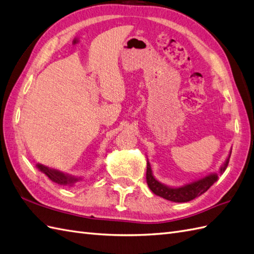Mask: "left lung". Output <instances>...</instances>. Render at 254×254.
I'll return each mask as SVG.
<instances>
[{
    "label": "left lung",
    "instance_id": "left-lung-1",
    "mask_svg": "<svg viewBox=\"0 0 254 254\" xmlns=\"http://www.w3.org/2000/svg\"><path fill=\"white\" fill-rule=\"evenodd\" d=\"M231 153L232 152H230L229 158H227L224 165L222 166V168H221L220 171L221 174L224 173L227 165H229ZM217 179H218L217 175L212 174L198 181H195V183L190 185H187L180 188H170L160 184L158 180L154 179V177L152 176L150 164L147 162L146 180H147V185L149 187V189H150L155 195H159V196L168 200L176 201V203H186V201H190L194 198L200 196L201 194L205 193L214 183H216Z\"/></svg>",
    "mask_w": 254,
    "mask_h": 254
}]
</instances>
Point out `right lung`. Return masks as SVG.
Wrapping results in <instances>:
<instances>
[{
  "instance_id": "add662e5",
  "label": "right lung",
  "mask_w": 254,
  "mask_h": 254,
  "mask_svg": "<svg viewBox=\"0 0 254 254\" xmlns=\"http://www.w3.org/2000/svg\"><path fill=\"white\" fill-rule=\"evenodd\" d=\"M37 167H38V170H40L41 172H43L45 175H47L48 178L50 180L55 181V183H57V184L70 185V184H74L75 181L78 180V179H76L74 177H68V176H66V175H64L63 173L50 170V168L45 167V166H43L41 164H38Z\"/></svg>"
}]
</instances>
